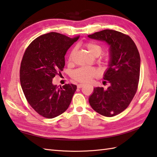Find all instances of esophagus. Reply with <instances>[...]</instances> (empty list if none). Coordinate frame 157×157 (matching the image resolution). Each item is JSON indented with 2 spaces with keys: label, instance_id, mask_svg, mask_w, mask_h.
Masks as SVG:
<instances>
[{
  "label": "esophagus",
  "instance_id": "1",
  "mask_svg": "<svg viewBox=\"0 0 157 157\" xmlns=\"http://www.w3.org/2000/svg\"><path fill=\"white\" fill-rule=\"evenodd\" d=\"M83 86H84V84H78L77 86V87H78V88H81L83 87Z\"/></svg>",
  "mask_w": 157,
  "mask_h": 157
}]
</instances>
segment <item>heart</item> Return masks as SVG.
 I'll return each mask as SVG.
<instances>
[{
    "label": "heart",
    "instance_id": "b5f03b06",
    "mask_svg": "<svg viewBox=\"0 0 157 157\" xmlns=\"http://www.w3.org/2000/svg\"><path fill=\"white\" fill-rule=\"evenodd\" d=\"M84 46L86 49L88 50L90 54L93 56H96V57L100 56L102 51L101 46L96 42H89L86 43ZM73 53H74V51H72L70 52L69 56V61L72 59ZM99 72L96 69L82 67L77 69L72 72V78L75 79L76 81H78L79 82H87L93 78L97 76Z\"/></svg>",
    "mask_w": 157,
    "mask_h": 157
}]
</instances>
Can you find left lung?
<instances>
[{
    "instance_id": "left-lung-1",
    "label": "left lung",
    "mask_w": 157,
    "mask_h": 157,
    "mask_svg": "<svg viewBox=\"0 0 157 157\" xmlns=\"http://www.w3.org/2000/svg\"><path fill=\"white\" fill-rule=\"evenodd\" d=\"M88 36L109 46L108 68L103 79L108 81L110 86L106 90L94 88L89 96V103L95 111L103 116L117 115L128 107L137 91L140 71L138 50L129 36L112 29H105Z\"/></svg>"
}]
</instances>
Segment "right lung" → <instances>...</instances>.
Segmentation results:
<instances>
[{
  "instance_id": "add662e5",
  "label": "right lung",
  "mask_w": 157,
  "mask_h": 157,
  "mask_svg": "<svg viewBox=\"0 0 157 157\" xmlns=\"http://www.w3.org/2000/svg\"><path fill=\"white\" fill-rule=\"evenodd\" d=\"M79 38L50 32L36 38L23 55L20 67L21 88L29 104L44 117L60 115L71 102L77 86L68 84L59 88L52 84V78L63 71L66 52Z\"/></svg>"
}]
</instances>
